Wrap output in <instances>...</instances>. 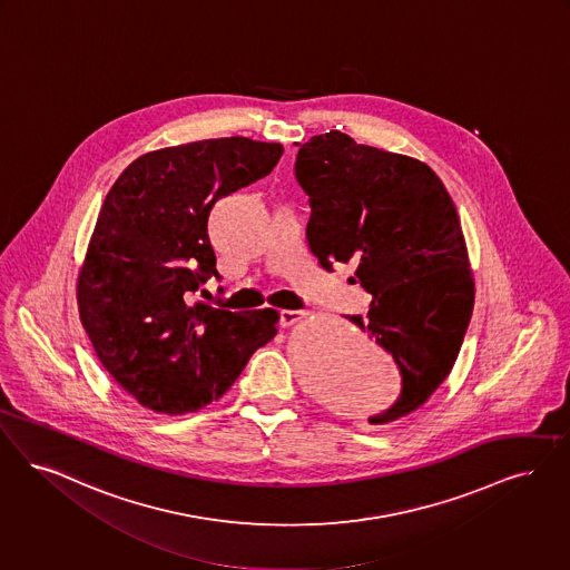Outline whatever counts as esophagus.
<instances>
[{
	"label": "esophagus",
	"instance_id": "34e87169",
	"mask_svg": "<svg viewBox=\"0 0 570 570\" xmlns=\"http://www.w3.org/2000/svg\"><path fill=\"white\" fill-rule=\"evenodd\" d=\"M303 316H305V312H298V309H282L279 312V324L282 326H291V324H295Z\"/></svg>",
	"mask_w": 570,
	"mask_h": 570
}]
</instances>
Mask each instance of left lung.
I'll return each instance as SVG.
<instances>
[{
    "label": "left lung",
    "instance_id": "8db88e82",
    "mask_svg": "<svg viewBox=\"0 0 570 570\" xmlns=\"http://www.w3.org/2000/svg\"><path fill=\"white\" fill-rule=\"evenodd\" d=\"M296 146V183L312 207L307 244L326 272L358 265L356 279L373 301L366 318L350 320L401 371V396L368 422H394L445 382L473 314L475 284L454 202L426 163L342 131Z\"/></svg>",
    "mask_w": 570,
    "mask_h": 570
}]
</instances>
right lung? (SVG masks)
<instances>
[{"instance_id": "add662e5", "label": "right lung", "mask_w": 570, "mask_h": 570, "mask_svg": "<svg viewBox=\"0 0 570 570\" xmlns=\"http://www.w3.org/2000/svg\"><path fill=\"white\" fill-rule=\"evenodd\" d=\"M282 144L204 139L134 160L97 216L78 275L92 347L139 405L183 415L218 401L277 333V312L193 301L216 275L207 218L220 197L272 174Z\"/></svg>"}]
</instances>
